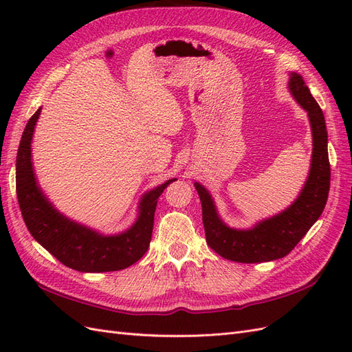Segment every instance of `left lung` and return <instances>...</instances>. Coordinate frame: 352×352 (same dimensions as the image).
Returning <instances> with one entry per match:
<instances>
[{
	"instance_id": "left-lung-1",
	"label": "left lung",
	"mask_w": 352,
	"mask_h": 352,
	"mask_svg": "<svg viewBox=\"0 0 352 352\" xmlns=\"http://www.w3.org/2000/svg\"><path fill=\"white\" fill-rule=\"evenodd\" d=\"M287 88L295 101L307 111L313 135L310 172L300 195L292 204L279 214L255 223L250 229H235L220 219L214 199L208 190L198 182L194 184L202 206L207 243L226 260L263 263L285 257L305 236L324 210L330 186L324 116L301 74L291 72Z\"/></svg>"
}]
</instances>
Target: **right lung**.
<instances>
[{"label": "right lung", "mask_w": 352, "mask_h": 352, "mask_svg": "<svg viewBox=\"0 0 352 352\" xmlns=\"http://www.w3.org/2000/svg\"><path fill=\"white\" fill-rule=\"evenodd\" d=\"M41 107L30 117L16 160V190L26 228L48 252L67 267L83 273L116 272L129 267L150 247L157 199L175 182H167L145 192L138 206L133 225L117 235H102L80 223L70 220L51 204L42 192L32 164V138Z\"/></svg>", "instance_id": "1"}]
</instances>
